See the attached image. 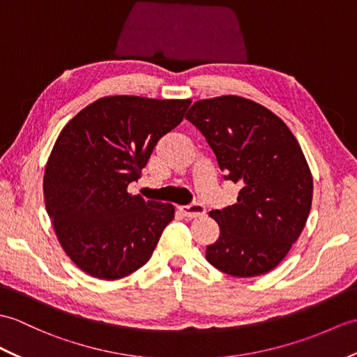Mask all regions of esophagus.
<instances>
[{
	"label": "esophagus",
	"mask_w": 357,
	"mask_h": 357,
	"mask_svg": "<svg viewBox=\"0 0 357 357\" xmlns=\"http://www.w3.org/2000/svg\"><path fill=\"white\" fill-rule=\"evenodd\" d=\"M179 211L182 213V216L188 218V219H197V218H202L205 216V206L202 204H192V205H187V206H181Z\"/></svg>",
	"instance_id": "esophagus-1"
}]
</instances>
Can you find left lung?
Segmentation results:
<instances>
[{"label":"left lung","mask_w":357,"mask_h":357,"mask_svg":"<svg viewBox=\"0 0 357 357\" xmlns=\"http://www.w3.org/2000/svg\"><path fill=\"white\" fill-rule=\"evenodd\" d=\"M185 119L205 137L223 179L242 185L236 204L210 211L220 236L206 246V260L233 277L263 275L309 218L313 179L301 147L283 120L243 97L199 100Z\"/></svg>","instance_id":"left-lung-1"}]
</instances>
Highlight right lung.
I'll use <instances>...</instances> for the list:
<instances>
[{
	"instance_id": "obj_1",
	"label": "right lung",
	"mask_w": 357,
	"mask_h": 357,
	"mask_svg": "<svg viewBox=\"0 0 357 357\" xmlns=\"http://www.w3.org/2000/svg\"><path fill=\"white\" fill-rule=\"evenodd\" d=\"M190 100L103 97L57 137L44 175L45 208L65 252L100 280H119L152 257L175 206L128 193Z\"/></svg>"
}]
</instances>
